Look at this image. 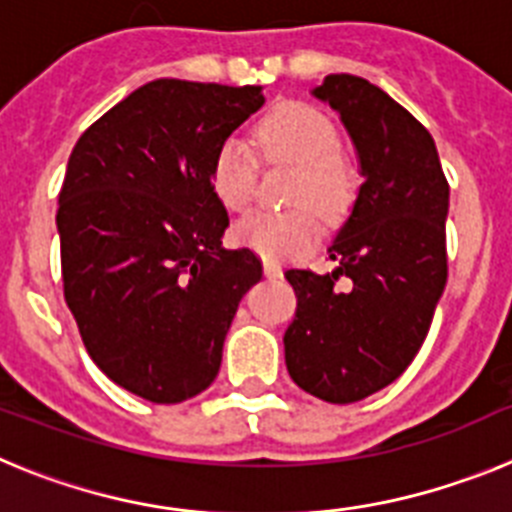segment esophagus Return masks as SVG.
<instances>
[{
    "mask_svg": "<svg viewBox=\"0 0 512 512\" xmlns=\"http://www.w3.org/2000/svg\"><path fill=\"white\" fill-rule=\"evenodd\" d=\"M264 277L266 279H279V277H282V266L274 264V261H264Z\"/></svg>",
    "mask_w": 512,
    "mask_h": 512,
    "instance_id": "34e87169",
    "label": "esophagus"
}]
</instances>
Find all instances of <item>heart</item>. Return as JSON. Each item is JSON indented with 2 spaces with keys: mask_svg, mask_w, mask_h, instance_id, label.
I'll list each match as a JSON object with an SVG mask.
<instances>
[{
  "mask_svg": "<svg viewBox=\"0 0 512 512\" xmlns=\"http://www.w3.org/2000/svg\"><path fill=\"white\" fill-rule=\"evenodd\" d=\"M264 156L295 169L289 212H251L238 220L233 238L261 259L279 261L310 246L320 233L312 206L328 220L346 215L356 197L354 164L338 151V130L325 112L302 102H282L264 115L256 130ZM212 192L228 210H243L256 184V158L246 140L228 138L217 148L210 169Z\"/></svg>",
  "mask_w": 512,
  "mask_h": 512,
  "instance_id": "heart-1",
  "label": "heart"
}]
</instances>
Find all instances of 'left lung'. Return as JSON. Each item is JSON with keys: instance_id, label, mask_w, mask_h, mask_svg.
Segmentation results:
<instances>
[{"instance_id": "1", "label": "left lung", "mask_w": 512, "mask_h": 512, "mask_svg": "<svg viewBox=\"0 0 512 512\" xmlns=\"http://www.w3.org/2000/svg\"><path fill=\"white\" fill-rule=\"evenodd\" d=\"M312 97L341 115L364 184L328 246L336 269L284 274L297 295L284 361L297 387L346 405L395 382L428 336L449 274V184L431 133L387 92L330 74Z\"/></svg>"}]
</instances>
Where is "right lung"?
<instances>
[{
	"mask_svg": "<svg viewBox=\"0 0 512 512\" xmlns=\"http://www.w3.org/2000/svg\"><path fill=\"white\" fill-rule=\"evenodd\" d=\"M261 87L156 79L104 112L58 194L63 297L87 354L122 390L174 405L215 382L261 261L223 246L217 148L261 110Z\"/></svg>",
	"mask_w": 512,
	"mask_h": 512,
	"instance_id": "right-lung-1",
	"label": "right lung"
}]
</instances>
